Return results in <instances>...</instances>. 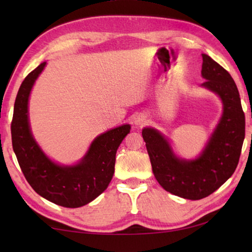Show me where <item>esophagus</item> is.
<instances>
[{
	"mask_svg": "<svg viewBox=\"0 0 252 252\" xmlns=\"http://www.w3.org/2000/svg\"><path fill=\"white\" fill-rule=\"evenodd\" d=\"M143 122H144V121H143V119H140V118H138V119H136V120H135V123H136V125H142Z\"/></svg>",
	"mask_w": 252,
	"mask_h": 252,
	"instance_id": "34e87169",
	"label": "esophagus"
}]
</instances>
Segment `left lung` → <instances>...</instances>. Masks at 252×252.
I'll return each instance as SVG.
<instances>
[{
	"instance_id": "1",
	"label": "left lung",
	"mask_w": 252,
	"mask_h": 252,
	"mask_svg": "<svg viewBox=\"0 0 252 252\" xmlns=\"http://www.w3.org/2000/svg\"><path fill=\"white\" fill-rule=\"evenodd\" d=\"M202 87L218 94L223 103L222 118L198 159L180 160L164 136L144 127L142 136L152 171L165 191L178 197L200 200L215 192L232 176L245 140V113L236 83L219 63L202 54Z\"/></svg>"
}]
</instances>
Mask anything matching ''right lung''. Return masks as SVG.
Returning <instances> with one entry per match:
<instances>
[{"mask_svg":"<svg viewBox=\"0 0 252 252\" xmlns=\"http://www.w3.org/2000/svg\"><path fill=\"white\" fill-rule=\"evenodd\" d=\"M45 64L41 63L29 73L19 89L11 125L12 146L25 179L36 193L59 206L79 208L108 188L117 150L131 126H121L97 136L82 161L73 167H61L51 161L34 141L28 118L30 92Z\"/></svg>","mask_w":252,"mask_h":252,"instance_id":"right-lung-1","label":"right lung"}]
</instances>
